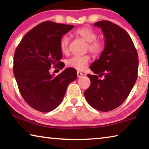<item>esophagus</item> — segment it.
<instances>
[{
    "label": "esophagus",
    "instance_id": "1",
    "mask_svg": "<svg viewBox=\"0 0 149 149\" xmlns=\"http://www.w3.org/2000/svg\"><path fill=\"white\" fill-rule=\"evenodd\" d=\"M77 77H81L83 75H84V74L81 72H77Z\"/></svg>",
    "mask_w": 149,
    "mask_h": 149
}]
</instances>
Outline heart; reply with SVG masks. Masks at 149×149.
Masks as SVG:
<instances>
[{"mask_svg":"<svg viewBox=\"0 0 149 149\" xmlns=\"http://www.w3.org/2000/svg\"><path fill=\"white\" fill-rule=\"evenodd\" d=\"M75 34L86 41L87 49L93 54H100L104 49V43L100 40L97 39V35L92 29L87 27H81L75 31ZM70 38L68 36H64L60 41V49L63 53L66 54L69 50ZM90 56L82 55V56H74L67 60L68 66L73 68L77 70H84L87 67L90 61Z\"/></svg>","mask_w":149,"mask_h":149,"instance_id":"1","label":"heart"}]
</instances>
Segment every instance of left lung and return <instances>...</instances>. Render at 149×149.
Here are the masks:
<instances>
[{
    "instance_id": "1",
    "label": "left lung",
    "mask_w": 149,
    "mask_h": 149,
    "mask_svg": "<svg viewBox=\"0 0 149 149\" xmlns=\"http://www.w3.org/2000/svg\"><path fill=\"white\" fill-rule=\"evenodd\" d=\"M104 36V48L100 58L91 65L97 75L88 74L90 87L84 94L87 102L95 109L108 112L119 107L127 99L137 77L139 59L129 34L109 21L94 24Z\"/></svg>"
}]
</instances>
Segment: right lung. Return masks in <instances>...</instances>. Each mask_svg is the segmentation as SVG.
I'll return each mask as SVG.
<instances>
[{
    "mask_svg": "<svg viewBox=\"0 0 149 149\" xmlns=\"http://www.w3.org/2000/svg\"><path fill=\"white\" fill-rule=\"evenodd\" d=\"M74 27L46 21L27 33L16 48L13 72L22 97L34 109L49 112L58 107L77 71L67 68L58 75L50 74L52 65L62 70L64 64L60 41Z\"/></svg>",
    "mask_w": 149,
    "mask_h": 149,
    "instance_id": "obj_1",
    "label": "right lung"
}]
</instances>
